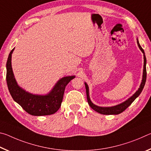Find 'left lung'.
<instances>
[{
  "label": "left lung",
  "mask_w": 151,
  "mask_h": 151,
  "mask_svg": "<svg viewBox=\"0 0 151 151\" xmlns=\"http://www.w3.org/2000/svg\"><path fill=\"white\" fill-rule=\"evenodd\" d=\"M137 44L138 46H139V48L140 50L142 51L143 54H144V69H143V75H142V83L140 84V88H139L136 93H135L133 95H132L131 98H129L128 100L126 101H124V103H122L120 104H118V105L114 106H111V107H101V106H98L94 104L90 100V98H89V94H88V86L87 85V84L85 83V87H86V98H87V101L88 103L89 104L92 109L94 111H96L99 113L103 114H119L121 112L125 111L128 107H129L131 104L132 103L135 99H136L138 96L140 95V94L141 93V92L142 91L143 88H144L145 83H146V80H147V68H146V63H147V60H146V57L145 55V52L144 50L142 49V48L140 47V45L139 42V40H137Z\"/></svg>",
  "instance_id": "left-lung-1"
}]
</instances>
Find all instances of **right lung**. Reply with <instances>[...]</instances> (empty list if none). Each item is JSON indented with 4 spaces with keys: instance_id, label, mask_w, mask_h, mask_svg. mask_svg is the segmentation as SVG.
Segmentation results:
<instances>
[{
    "instance_id": "add662e5",
    "label": "right lung",
    "mask_w": 151,
    "mask_h": 151,
    "mask_svg": "<svg viewBox=\"0 0 151 151\" xmlns=\"http://www.w3.org/2000/svg\"><path fill=\"white\" fill-rule=\"evenodd\" d=\"M14 49L11 51L7 59L6 76L7 86L12 99L31 115L44 116L55 113L60 107L66 86L75 76L61 78L47 95H35L27 93L17 85L12 73L11 57Z\"/></svg>"
}]
</instances>
